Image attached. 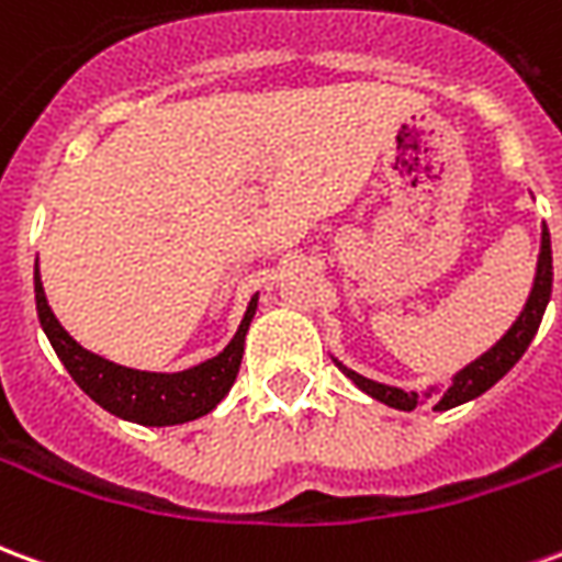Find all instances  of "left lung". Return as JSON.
<instances>
[{
    "label": "left lung",
    "instance_id": "1",
    "mask_svg": "<svg viewBox=\"0 0 562 562\" xmlns=\"http://www.w3.org/2000/svg\"><path fill=\"white\" fill-rule=\"evenodd\" d=\"M551 280H554V265H551V234L548 228L542 232V252H539V268H536V282H532V292L530 301L524 306V313L518 316V322L506 330V337L496 342L494 349H487V352L479 358V361H472L470 367H463L454 382L442 391V397L436 401L434 409H451V406H458V403H467L472 397H479L484 391L491 389L494 382L506 376L512 367L518 364V358L527 352V346L536 337V330H539V322L544 316V306H548V297H551ZM346 376L352 379L358 389L370 394V397H376L379 403H389L394 409H415L418 401H422V394H415V391H401V389H391V385H382V382H373V379L358 376L355 370L349 367H342L337 361Z\"/></svg>",
    "mask_w": 562,
    "mask_h": 562
}]
</instances>
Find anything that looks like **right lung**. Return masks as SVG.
<instances>
[{"mask_svg": "<svg viewBox=\"0 0 562 562\" xmlns=\"http://www.w3.org/2000/svg\"><path fill=\"white\" fill-rule=\"evenodd\" d=\"M256 304L258 297H252L240 328L234 334V340L213 361L183 370V373H144V370L111 364V361L87 352L83 346L71 340L66 328L50 313L42 289V277H38V268H35L38 322H42L47 340L54 346V352L59 355V361L66 364L71 379L102 409H108L116 418L147 424V427H165V424H183L192 422V418H201L228 394V389L234 385V376L240 370L246 330H249V322L256 316Z\"/></svg>", "mask_w": 562, "mask_h": 562, "instance_id": "obj_1", "label": "right lung"}]
</instances>
